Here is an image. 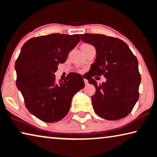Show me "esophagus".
<instances>
[{
  "mask_svg": "<svg viewBox=\"0 0 157 157\" xmlns=\"http://www.w3.org/2000/svg\"><path fill=\"white\" fill-rule=\"evenodd\" d=\"M84 84H85V85H87L89 84V82L86 79H84Z\"/></svg>",
  "mask_w": 157,
  "mask_h": 157,
  "instance_id": "obj_1",
  "label": "esophagus"
}]
</instances>
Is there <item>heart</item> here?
<instances>
[{
    "label": "heart",
    "mask_w": 157,
    "mask_h": 157,
    "mask_svg": "<svg viewBox=\"0 0 157 157\" xmlns=\"http://www.w3.org/2000/svg\"><path fill=\"white\" fill-rule=\"evenodd\" d=\"M83 46H91L90 44H82Z\"/></svg>",
    "instance_id": "1"
}]
</instances>
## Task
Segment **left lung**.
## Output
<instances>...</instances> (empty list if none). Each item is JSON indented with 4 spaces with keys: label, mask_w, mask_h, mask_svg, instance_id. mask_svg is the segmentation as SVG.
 <instances>
[{
    "label": "left lung",
    "mask_w": 157,
    "mask_h": 157,
    "mask_svg": "<svg viewBox=\"0 0 157 157\" xmlns=\"http://www.w3.org/2000/svg\"><path fill=\"white\" fill-rule=\"evenodd\" d=\"M80 37L96 50V61L87 79L96 88L95 94L91 96L94 111L108 120L125 117L139 98L141 77L138 59L126 43L119 38L92 33L81 34ZM96 75H103L106 82L97 84L93 78Z\"/></svg>",
    "instance_id": "1"
}]
</instances>
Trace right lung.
I'll use <instances>...</instances> for the list:
<instances>
[{"instance_id":"add662e5","label":"right lung","mask_w":157,"mask_h":157,"mask_svg":"<svg viewBox=\"0 0 157 157\" xmlns=\"http://www.w3.org/2000/svg\"><path fill=\"white\" fill-rule=\"evenodd\" d=\"M79 35L60 33L36 37L24 44L15 62L17 87L28 110L44 122L65 117L73 96L84 86L81 75L70 73L56 82L59 63L66 61L79 40Z\"/></svg>"}]
</instances>
